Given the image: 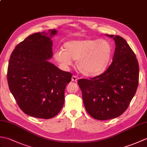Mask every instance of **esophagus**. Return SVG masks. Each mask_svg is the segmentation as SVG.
<instances>
[{
    "label": "esophagus",
    "instance_id": "34e87169",
    "mask_svg": "<svg viewBox=\"0 0 147 147\" xmlns=\"http://www.w3.org/2000/svg\"><path fill=\"white\" fill-rule=\"evenodd\" d=\"M78 77L76 76V75H73V76H72V78H71V80L73 81V82H76L78 81Z\"/></svg>",
    "mask_w": 147,
    "mask_h": 147
}]
</instances>
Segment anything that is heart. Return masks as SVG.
<instances>
[{
	"label": "heart",
	"instance_id": "obj_1",
	"mask_svg": "<svg viewBox=\"0 0 147 147\" xmlns=\"http://www.w3.org/2000/svg\"><path fill=\"white\" fill-rule=\"evenodd\" d=\"M63 49L55 52L56 60L65 65L76 60L78 69L88 77L97 76L105 69L112 52L107 40L91 38L69 40L64 43Z\"/></svg>",
	"mask_w": 147,
	"mask_h": 147
}]
</instances>
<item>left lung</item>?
Listing matches in <instances>:
<instances>
[{
    "mask_svg": "<svg viewBox=\"0 0 147 147\" xmlns=\"http://www.w3.org/2000/svg\"><path fill=\"white\" fill-rule=\"evenodd\" d=\"M106 35L115 44L110 66L100 75L78 81L87 112L101 121L124 113L135 95L139 80L138 62L126 40L120 36Z\"/></svg>",
    "mask_w": 147,
    "mask_h": 147,
    "instance_id": "1",
    "label": "left lung"
}]
</instances>
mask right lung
I'll return each mask as SVG.
<instances>
[{"instance_id":"right-lung-1","label":"right lung","mask_w":147,"mask_h":147,"mask_svg":"<svg viewBox=\"0 0 147 147\" xmlns=\"http://www.w3.org/2000/svg\"><path fill=\"white\" fill-rule=\"evenodd\" d=\"M57 33H36L16 47L9 59L7 82L19 107L40 119L55 117L64 103V90L72 74L48 61L52 57L51 37Z\"/></svg>"}]
</instances>
